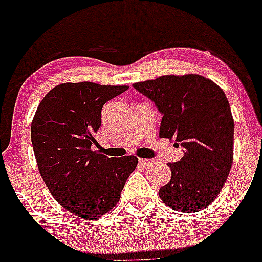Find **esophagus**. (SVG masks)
I'll return each instance as SVG.
<instances>
[{"mask_svg":"<svg viewBox=\"0 0 262 262\" xmlns=\"http://www.w3.org/2000/svg\"><path fill=\"white\" fill-rule=\"evenodd\" d=\"M139 163L143 164V166H150V164L154 163V160H148V159H139Z\"/></svg>","mask_w":262,"mask_h":262,"instance_id":"esophagus-1","label":"esophagus"}]
</instances>
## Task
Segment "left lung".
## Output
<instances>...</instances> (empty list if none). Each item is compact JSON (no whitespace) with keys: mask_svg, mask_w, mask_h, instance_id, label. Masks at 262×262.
Instances as JSON below:
<instances>
[{"mask_svg":"<svg viewBox=\"0 0 262 262\" xmlns=\"http://www.w3.org/2000/svg\"><path fill=\"white\" fill-rule=\"evenodd\" d=\"M132 85L162 113L160 137L184 151L180 161L168 163L171 179L160 188L161 200L181 212L204 210L223 188L234 157V119L224 92L196 74Z\"/></svg>","mask_w":262,"mask_h":262,"instance_id":"8db88e82","label":"left lung"}]
</instances>
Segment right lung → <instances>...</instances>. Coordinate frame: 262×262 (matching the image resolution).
Returning a JSON list of instances; mask_svg holds the SVG:
<instances>
[{"instance_id":"right-lung-1","label":"right lung","mask_w":262,"mask_h":262,"mask_svg":"<svg viewBox=\"0 0 262 262\" xmlns=\"http://www.w3.org/2000/svg\"><path fill=\"white\" fill-rule=\"evenodd\" d=\"M127 89L93 82L58 84L41 100L32 120V145L42 180L53 198L82 220L112 210L137 167L134 155L114 159L92 150L103 105Z\"/></svg>"}]
</instances>
